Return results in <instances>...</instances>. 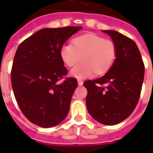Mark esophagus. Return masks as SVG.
<instances>
[{"mask_svg":"<svg viewBox=\"0 0 153 153\" xmlns=\"http://www.w3.org/2000/svg\"><path fill=\"white\" fill-rule=\"evenodd\" d=\"M78 84H79V86H82V85L83 84V82L82 81L81 79H79V80H78Z\"/></svg>","mask_w":153,"mask_h":153,"instance_id":"obj_1","label":"esophagus"}]
</instances>
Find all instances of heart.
Instances as JSON below:
<instances>
[{
  "label": "heart",
  "mask_w": 153,
  "mask_h": 153,
  "mask_svg": "<svg viewBox=\"0 0 153 153\" xmlns=\"http://www.w3.org/2000/svg\"><path fill=\"white\" fill-rule=\"evenodd\" d=\"M72 44L60 48L61 59L67 67H73L81 59L82 62L71 71V75L86 79L94 74H103L109 71L117 58V46L113 40L90 32L73 39Z\"/></svg>",
  "instance_id": "obj_1"
}]
</instances>
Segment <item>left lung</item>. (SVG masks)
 Returning a JSON list of instances; mask_svg holds the SVG:
<instances>
[{"label":"left lung","instance_id":"left-lung-1","mask_svg":"<svg viewBox=\"0 0 153 153\" xmlns=\"http://www.w3.org/2000/svg\"><path fill=\"white\" fill-rule=\"evenodd\" d=\"M117 46L115 62L106 74L83 85L87 90L86 107L93 118L114 126L126 119L140 98L145 65L137 44L120 32L106 30Z\"/></svg>","mask_w":153,"mask_h":153}]
</instances>
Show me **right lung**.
I'll list each match as a JSON object with an SVG mask.
<instances>
[{"label":"right lung","mask_w":153,"mask_h":153,"mask_svg":"<svg viewBox=\"0 0 153 153\" xmlns=\"http://www.w3.org/2000/svg\"><path fill=\"white\" fill-rule=\"evenodd\" d=\"M82 27L44 28L19 45L11 71L16 100L23 114L43 128L57 126L69 112L76 79L66 77L62 45ZM64 78L59 84L58 81Z\"/></svg>","instance_id":"obj_1"}]
</instances>
